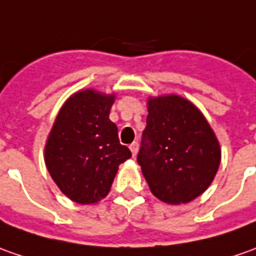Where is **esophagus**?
I'll use <instances>...</instances> for the list:
<instances>
[{
    "label": "esophagus",
    "instance_id": "1",
    "mask_svg": "<svg viewBox=\"0 0 256 256\" xmlns=\"http://www.w3.org/2000/svg\"><path fill=\"white\" fill-rule=\"evenodd\" d=\"M130 151H132L133 157H136V156H137V151H138V142H132V144H130Z\"/></svg>",
    "mask_w": 256,
    "mask_h": 256
}]
</instances>
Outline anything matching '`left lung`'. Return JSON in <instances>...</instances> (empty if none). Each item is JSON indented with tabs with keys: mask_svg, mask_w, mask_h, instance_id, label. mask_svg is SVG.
I'll return each instance as SVG.
<instances>
[{
	"mask_svg": "<svg viewBox=\"0 0 256 256\" xmlns=\"http://www.w3.org/2000/svg\"><path fill=\"white\" fill-rule=\"evenodd\" d=\"M137 162L152 194L170 204L200 196L213 182L222 150L196 106L178 95L150 98Z\"/></svg>",
	"mask_w": 256,
	"mask_h": 256,
	"instance_id": "8db88e82",
	"label": "left lung"
}]
</instances>
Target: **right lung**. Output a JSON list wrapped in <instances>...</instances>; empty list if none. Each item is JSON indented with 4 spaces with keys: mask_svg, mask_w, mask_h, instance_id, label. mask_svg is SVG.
I'll list each match as a JSON object with an SVG mask.
<instances>
[{
    "mask_svg": "<svg viewBox=\"0 0 256 256\" xmlns=\"http://www.w3.org/2000/svg\"><path fill=\"white\" fill-rule=\"evenodd\" d=\"M114 95L85 90L62 106L44 147L46 166L62 194L91 204L109 194L118 168L132 157L109 119Z\"/></svg>",
    "mask_w": 256,
    "mask_h": 256,
    "instance_id": "add662e5",
    "label": "right lung"
}]
</instances>
